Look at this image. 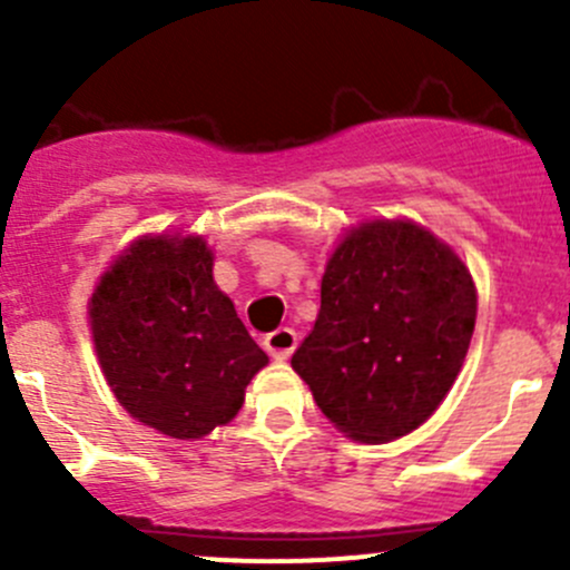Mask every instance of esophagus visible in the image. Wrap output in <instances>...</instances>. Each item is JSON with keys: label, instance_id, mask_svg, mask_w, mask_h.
I'll return each mask as SVG.
<instances>
[{"label": "esophagus", "instance_id": "1", "mask_svg": "<svg viewBox=\"0 0 570 570\" xmlns=\"http://www.w3.org/2000/svg\"><path fill=\"white\" fill-rule=\"evenodd\" d=\"M295 347H297V333L292 331V327H278V331L264 336V350H267L273 358H289Z\"/></svg>", "mask_w": 570, "mask_h": 570}]
</instances>
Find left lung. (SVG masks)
<instances>
[{"instance_id":"1","label":"left lung","mask_w":570,"mask_h":570,"mask_svg":"<svg viewBox=\"0 0 570 570\" xmlns=\"http://www.w3.org/2000/svg\"><path fill=\"white\" fill-rule=\"evenodd\" d=\"M312 333L292 355L320 411L355 441L416 430L461 372L471 273L411 220L364 223L327 262Z\"/></svg>"}]
</instances>
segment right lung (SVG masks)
I'll list each match as a JSON object with an SVG mask.
<instances>
[{
	"instance_id": "obj_1",
	"label": "right lung",
	"mask_w": 570,
	"mask_h": 570,
	"mask_svg": "<svg viewBox=\"0 0 570 570\" xmlns=\"http://www.w3.org/2000/svg\"><path fill=\"white\" fill-rule=\"evenodd\" d=\"M90 327L120 405L170 439L232 422L267 364L217 289L200 237L137 239L96 286Z\"/></svg>"
}]
</instances>
